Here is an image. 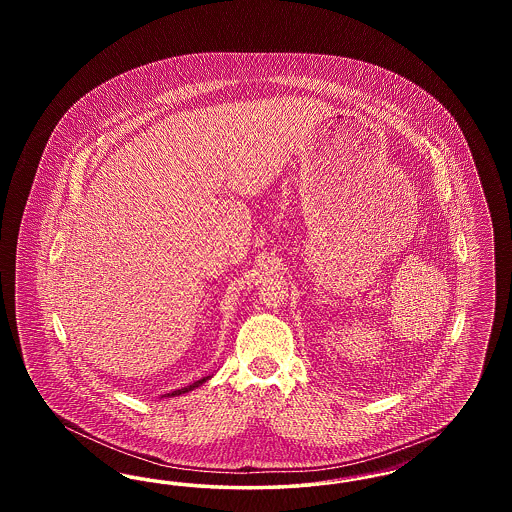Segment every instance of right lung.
I'll return each mask as SVG.
<instances>
[{"mask_svg": "<svg viewBox=\"0 0 512 512\" xmlns=\"http://www.w3.org/2000/svg\"><path fill=\"white\" fill-rule=\"evenodd\" d=\"M209 378H211V376H205V378L197 380V382H194V384H190V386H186V388H182V390H174L172 391V393H165L163 397H169V395H172V397H174V395H182V393H188V391H192L195 390V388H199L201 384H205V382H207Z\"/></svg>", "mask_w": 512, "mask_h": 512, "instance_id": "1", "label": "right lung"}]
</instances>
